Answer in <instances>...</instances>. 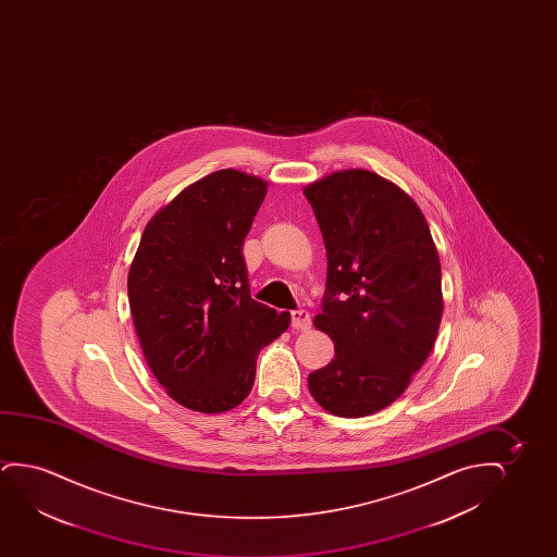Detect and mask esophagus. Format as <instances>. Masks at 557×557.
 Instances as JSON below:
<instances>
[{
    "instance_id": "1",
    "label": "esophagus",
    "mask_w": 557,
    "mask_h": 557,
    "mask_svg": "<svg viewBox=\"0 0 557 557\" xmlns=\"http://www.w3.org/2000/svg\"><path fill=\"white\" fill-rule=\"evenodd\" d=\"M290 325L295 329H300V331L310 329V325H312L310 313L306 312V310H293L290 312Z\"/></svg>"
}]
</instances>
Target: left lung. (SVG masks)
<instances>
[{"label":"left lung","instance_id":"8db88e82","mask_svg":"<svg viewBox=\"0 0 557 557\" xmlns=\"http://www.w3.org/2000/svg\"><path fill=\"white\" fill-rule=\"evenodd\" d=\"M305 196L327 251V285L313 325L335 359L308 376L313 399L338 417H366L404 394L434 348L442 264L426 219L401 188L348 169Z\"/></svg>","mask_w":557,"mask_h":557}]
</instances>
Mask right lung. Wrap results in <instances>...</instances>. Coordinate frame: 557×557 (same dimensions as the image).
Instances as JSON below:
<instances>
[{"label":"right lung","instance_id":"obj_1","mask_svg":"<svg viewBox=\"0 0 557 557\" xmlns=\"http://www.w3.org/2000/svg\"><path fill=\"white\" fill-rule=\"evenodd\" d=\"M267 190L234 169L203 176L153 214L131 264V315L146 361L191 411L242 404L260 348L289 327V312L252 300L244 260Z\"/></svg>","mask_w":557,"mask_h":557}]
</instances>
